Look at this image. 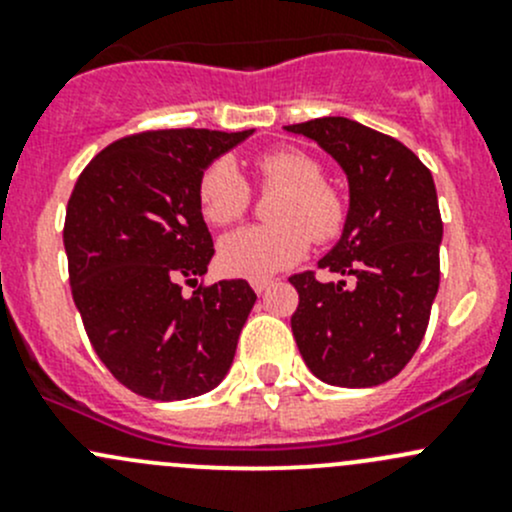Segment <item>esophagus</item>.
<instances>
[{"label": "esophagus", "instance_id": "obj_1", "mask_svg": "<svg viewBox=\"0 0 512 512\" xmlns=\"http://www.w3.org/2000/svg\"><path fill=\"white\" fill-rule=\"evenodd\" d=\"M270 285H272V280H267V277H255V280H250V287L255 289L257 294L265 292V289L270 287Z\"/></svg>", "mask_w": 512, "mask_h": 512}]
</instances>
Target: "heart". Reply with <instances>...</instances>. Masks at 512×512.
Instances as JSON below:
<instances>
[{
	"label": "heart",
	"mask_w": 512,
	"mask_h": 512,
	"mask_svg": "<svg viewBox=\"0 0 512 512\" xmlns=\"http://www.w3.org/2000/svg\"><path fill=\"white\" fill-rule=\"evenodd\" d=\"M257 173L267 188H282L272 208L275 225H252L230 232L220 240V262L240 277H267L302 260L309 250V232L329 240L342 230L344 205L324 183L322 165L292 148L265 153ZM203 218L213 225H230L250 205V185L232 158H218L198 180Z\"/></svg>",
	"instance_id": "1"
}]
</instances>
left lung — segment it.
<instances>
[{"label":"left lung","mask_w":512,"mask_h":512,"mask_svg":"<svg viewBox=\"0 0 512 512\" xmlns=\"http://www.w3.org/2000/svg\"><path fill=\"white\" fill-rule=\"evenodd\" d=\"M285 131L317 143L349 183L342 235L319 260L342 280L289 277L299 292L294 342L324 384L379 386L416 354L438 292L443 223L433 175L404 143L352 118L324 116Z\"/></svg>","instance_id":"8db88e82"}]
</instances>
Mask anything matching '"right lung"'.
<instances>
[{"mask_svg":"<svg viewBox=\"0 0 512 512\" xmlns=\"http://www.w3.org/2000/svg\"><path fill=\"white\" fill-rule=\"evenodd\" d=\"M255 131L173 128L121 138L69 198L71 292L98 359L153 401L208 394L225 379L257 294L245 280L198 285L213 260L198 180Z\"/></svg>","mask_w":512,"mask_h":512,"instance_id":"obj_1","label":"right lung"}]
</instances>
